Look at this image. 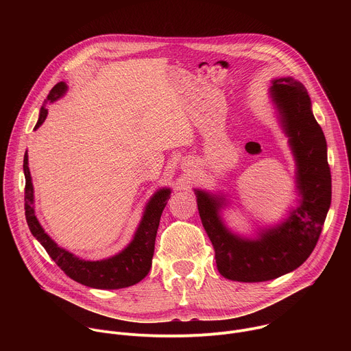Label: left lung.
I'll list each match as a JSON object with an SVG mask.
<instances>
[{"mask_svg": "<svg viewBox=\"0 0 351 351\" xmlns=\"http://www.w3.org/2000/svg\"><path fill=\"white\" fill-rule=\"evenodd\" d=\"M269 94L294 156L298 206L279 225L247 239L223 223V195L194 189L217 268L223 278L237 282L271 280L302 265L317 245L332 199L326 140L306 87L293 77H280L272 82Z\"/></svg>", "mask_w": 351, "mask_h": 351, "instance_id": "left-lung-1", "label": "left lung"}]
</instances>
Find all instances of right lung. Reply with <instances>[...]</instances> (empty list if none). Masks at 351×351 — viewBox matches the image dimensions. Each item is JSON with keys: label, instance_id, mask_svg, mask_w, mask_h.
<instances>
[{"label": "right lung", "instance_id": "add662e5", "mask_svg": "<svg viewBox=\"0 0 351 351\" xmlns=\"http://www.w3.org/2000/svg\"><path fill=\"white\" fill-rule=\"evenodd\" d=\"M68 90L65 82L57 83L51 91H49L47 101L54 103L61 98ZM47 108L43 106L40 108L38 121L34 129L40 128L47 118ZM23 172H25V215L32 234L40 241L45 248L48 256L51 257L56 264L73 280L94 289H123L132 285L138 283L147 276L152 268L154 245L157 230L160 226V219L162 211L171 197V189H160L149 198L145 206L141 221L134 232L133 240L125 247L121 253L98 261H86L75 254L66 252L65 248L60 247L51 237H49L34 214V194L33 183L29 171L27 152L23 158Z\"/></svg>", "mask_w": 351, "mask_h": 351}]
</instances>
